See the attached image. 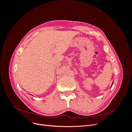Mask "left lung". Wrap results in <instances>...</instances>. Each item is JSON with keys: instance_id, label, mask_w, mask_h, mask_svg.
I'll return each instance as SVG.
<instances>
[{"instance_id": "1", "label": "left lung", "mask_w": 132, "mask_h": 132, "mask_svg": "<svg viewBox=\"0 0 132 132\" xmlns=\"http://www.w3.org/2000/svg\"><path fill=\"white\" fill-rule=\"evenodd\" d=\"M113 81L112 82V85H111V88L112 87V85H113Z\"/></svg>"}]
</instances>
